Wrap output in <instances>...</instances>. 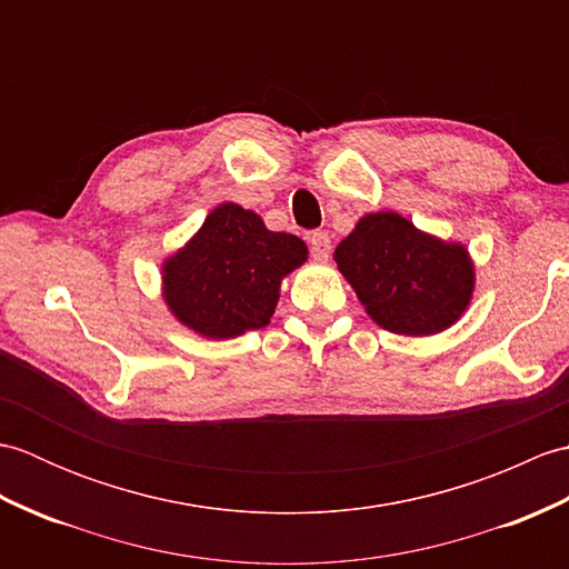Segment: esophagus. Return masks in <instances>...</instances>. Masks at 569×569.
Masks as SVG:
<instances>
[{
    "label": "esophagus",
    "mask_w": 569,
    "mask_h": 569,
    "mask_svg": "<svg viewBox=\"0 0 569 569\" xmlns=\"http://www.w3.org/2000/svg\"><path fill=\"white\" fill-rule=\"evenodd\" d=\"M308 244H310L312 259H316V261H328L330 251H332V241H330L328 234H325V232H312L308 237Z\"/></svg>",
    "instance_id": "1"
}]
</instances>
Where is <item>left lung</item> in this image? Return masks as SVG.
Masks as SVG:
<instances>
[{
	"label": "left lung",
	"mask_w": 569,
	"mask_h": 569,
	"mask_svg": "<svg viewBox=\"0 0 569 569\" xmlns=\"http://www.w3.org/2000/svg\"><path fill=\"white\" fill-rule=\"evenodd\" d=\"M337 269L379 328L428 337L450 328L475 293L465 244L442 241L398 212H371L335 249Z\"/></svg>",
	"instance_id": "left-lung-1"
}]
</instances>
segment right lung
<instances>
[{
    "mask_svg": "<svg viewBox=\"0 0 569 569\" xmlns=\"http://www.w3.org/2000/svg\"><path fill=\"white\" fill-rule=\"evenodd\" d=\"M306 261L303 239L271 232L257 212L224 202L163 261V300L188 330L232 340L269 325L281 281Z\"/></svg>",
    "mask_w": 569,
    "mask_h": 569,
    "instance_id": "right-lung-1",
    "label": "right lung"
}]
</instances>
